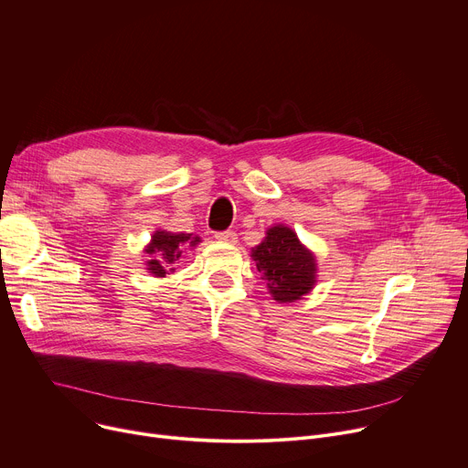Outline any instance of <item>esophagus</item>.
<instances>
[{
	"label": "esophagus",
	"instance_id": "34e87169",
	"mask_svg": "<svg viewBox=\"0 0 468 468\" xmlns=\"http://www.w3.org/2000/svg\"><path fill=\"white\" fill-rule=\"evenodd\" d=\"M215 239L221 241V243H236L238 238H236V232L232 230H227V232H217L215 234Z\"/></svg>",
	"mask_w": 468,
	"mask_h": 468
}]
</instances>
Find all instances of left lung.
<instances>
[{"instance_id": "1", "label": "left lung", "mask_w": 468, "mask_h": 468, "mask_svg": "<svg viewBox=\"0 0 468 468\" xmlns=\"http://www.w3.org/2000/svg\"><path fill=\"white\" fill-rule=\"evenodd\" d=\"M251 257L278 304L302 300L317 283V259L285 225H273L253 247Z\"/></svg>"}]
</instances>
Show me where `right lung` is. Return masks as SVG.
Here are the masks:
<instances>
[{
  "mask_svg": "<svg viewBox=\"0 0 468 468\" xmlns=\"http://www.w3.org/2000/svg\"><path fill=\"white\" fill-rule=\"evenodd\" d=\"M200 241L202 239L197 234L168 232L162 229L154 230L151 241L144 247L145 270L154 278H166V273L176 271V264L183 253L195 250Z\"/></svg>",
  "mask_w": 468,
  "mask_h": 468,
  "instance_id": "obj_1",
  "label": "right lung"
}]
</instances>
